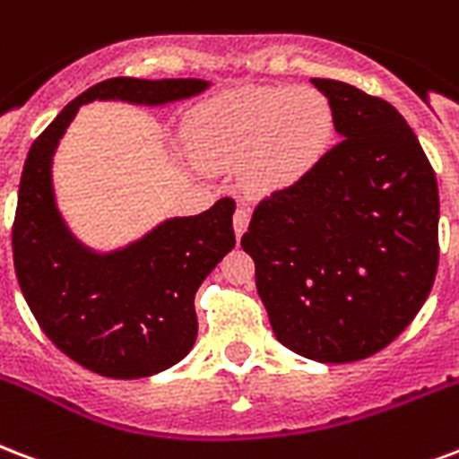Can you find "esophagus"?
<instances>
[{
  "label": "esophagus",
  "mask_w": 459,
  "mask_h": 459,
  "mask_svg": "<svg viewBox=\"0 0 459 459\" xmlns=\"http://www.w3.org/2000/svg\"><path fill=\"white\" fill-rule=\"evenodd\" d=\"M247 223H250V209L245 204H238L236 214H233V229H236L238 238L247 230Z\"/></svg>",
  "instance_id": "esophagus-1"
}]
</instances>
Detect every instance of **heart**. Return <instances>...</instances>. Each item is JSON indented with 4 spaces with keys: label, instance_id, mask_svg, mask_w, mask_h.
<instances>
[{
    "label": "heart",
    "instance_id": "obj_1",
    "mask_svg": "<svg viewBox=\"0 0 459 459\" xmlns=\"http://www.w3.org/2000/svg\"><path fill=\"white\" fill-rule=\"evenodd\" d=\"M334 129V105L323 91L253 86L197 108L187 142L202 163L245 166L250 190L272 195L313 173L330 152Z\"/></svg>",
    "mask_w": 459,
    "mask_h": 459
}]
</instances>
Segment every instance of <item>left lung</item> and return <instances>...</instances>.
Listing matches in <instances>:
<instances>
[{
  "label": "left lung",
  "mask_w": 459,
  "mask_h": 459,
  "mask_svg": "<svg viewBox=\"0 0 459 459\" xmlns=\"http://www.w3.org/2000/svg\"><path fill=\"white\" fill-rule=\"evenodd\" d=\"M342 142L313 173L255 206L240 245L276 339L320 363L368 359L404 332L438 269V185L383 98L310 79Z\"/></svg>",
  "instance_id": "obj_1"
}]
</instances>
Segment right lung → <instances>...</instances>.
I'll list each match as a JSON object with an SVG mask.
<instances>
[{"label":"right lung","instance_id":"right-lung-1","mask_svg":"<svg viewBox=\"0 0 459 459\" xmlns=\"http://www.w3.org/2000/svg\"><path fill=\"white\" fill-rule=\"evenodd\" d=\"M209 89L202 79L115 76L83 91L28 152L13 219V267L30 313L62 354L98 376H156L190 354L197 339L195 293L233 250L236 202L175 216L113 253L76 240L52 190V156L79 108L91 100L166 105Z\"/></svg>","mask_w":459,"mask_h":459}]
</instances>
